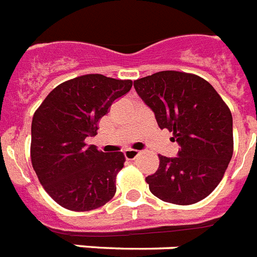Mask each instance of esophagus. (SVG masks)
I'll return each instance as SVG.
<instances>
[{"label": "esophagus", "instance_id": "1", "mask_svg": "<svg viewBox=\"0 0 257 257\" xmlns=\"http://www.w3.org/2000/svg\"><path fill=\"white\" fill-rule=\"evenodd\" d=\"M138 156H139V152L135 151V150H126V151H124V158H126L127 160H135Z\"/></svg>", "mask_w": 257, "mask_h": 257}]
</instances>
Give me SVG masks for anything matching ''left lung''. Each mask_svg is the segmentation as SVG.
I'll return each mask as SVG.
<instances>
[{
    "label": "left lung",
    "mask_w": 257,
    "mask_h": 257,
    "mask_svg": "<svg viewBox=\"0 0 257 257\" xmlns=\"http://www.w3.org/2000/svg\"><path fill=\"white\" fill-rule=\"evenodd\" d=\"M160 128L173 133L176 158L159 156L146 177L154 196L164 202L192 205L213 192L232 158V115L217 90L192 73L163 71L134 81Z\"/></svg>",
    "instance_id": "1"
}]
</instances>
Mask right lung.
I'll use <instances>...</instances> for the list:
<instances>
[{
	"label": "right lung",
	"mask_w": 257,
	"mask_h": 257,
	"mask_svg": "<svg viewBox=\"0 0 257 257\" xmlns=\"http://www.w3.org/2000/svg\"><path fill=\"white\" fill-rule=\"evenodd\" d=\"M131 80L85 75L63 82L46 97L31 123V163L44 190L60 206L89 211L115 194L122 152L86 146L98 120L116 98L130 92Z\"/></svg>",
	"instance_id": "add662e5"
}]
</instances>
